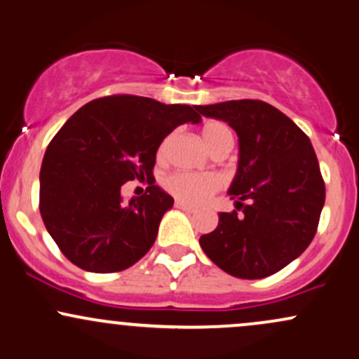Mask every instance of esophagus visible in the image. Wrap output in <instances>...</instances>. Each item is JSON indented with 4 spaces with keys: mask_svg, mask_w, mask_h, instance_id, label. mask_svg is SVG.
<instances>
[{
    "mask_svg": "<svg viewBox=\"0 0 359 359\" xmlns=\"http://www.w3.org/2000/svg\"><path fill=\"white\" fill-rule=\"evenodd\" d=\"M176 208H180V210H184V212H188V213L195 212V207H191V205L184 203V201H176Z\"/></svg>",
    "mask_w": 359,
    "mask_h": 359,
    "instance_id": "esophagus-1",
    "label": "esophagus"
}]
</instances>
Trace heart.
<instances>
[{
  "label": "heart",
  "instance_id": "obj_1",
  "mask_svg": "<svg viewBox=\"0 0 359 359\" xmlns=\"http://www.w3.org/2000/svg\"><path fill=\"white\" fill-rule=\"evenodd\" d=\"M201 139L205 146L213 152L231 151L233 146V134L231 127L222 122H207L201 127ZM172 142V135L166 137L159 146L158 158L163 159L166 156L169 146ZM222 187V181L215 175H195V172H175L164 180V188L176 196L180 201L190 205H200L207 201L213 193H217Z\"/></svg>",
  "mask_w": 359,
  "mask_h": 359
}]
</instances>
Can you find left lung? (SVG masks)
Returning <instances> with one entry per match:
<instances>
[{"mask_svg": "<svg viewBox=\"0 0 359 359\" xmlns=\"http://www.w3.org/2000/svg\"><path fill=\"white\" fill-rule=\"evenodd\" d=\"M203 116L224 120L239 137V163L229 188L236 210L200 237L220 269L259 280L297 259L319 225L325 184L310 139L287 115L261 100L200 104Z\"/></svg>", "mask_w": 359, "mask_h": 359, "instance_id": "obj_1", "label": "left lung"}]
</instances>
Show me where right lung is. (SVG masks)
<instances>
[{"mask_svg": "<svg viewBox=\"0 0 359 359\" xmlns=\"http://www.w3.org/2000/svg\"><path fill=\"white\" fill-rule=\"evenodd\" d=\"M190 104L114 95L93 100L60 127L40 168V215L60 252L84 271L115 273L154 244L175 200L154 184L156 152L178 126L200 123ZM147 179L123 203L127 180Z\"/></svg>", "mask_w": 359, "mask_h": 359, "instance_id": "obj_1", "label": "right lung"}]
</instances>
